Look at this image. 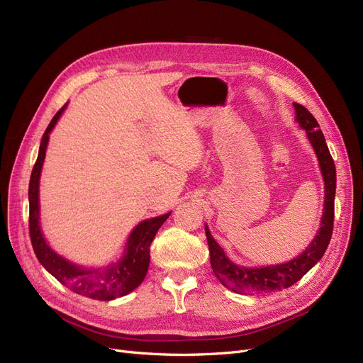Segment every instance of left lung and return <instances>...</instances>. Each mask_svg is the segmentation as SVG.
I'll list each match as a JSON object with an SVG mask.
<instances>
[{"label": "left lung", "instance_id": "obj_1", "mask_svg": "<svg viewBox=\"0 0 363 363\" xmlns=\"http://www.w3.org/2000/svg\"><path fill=\"white\" fill-rule=\"evenodd\" d=\"M296 110V122L302 129H306L313 149L318 157V164L325 180V211L322 216V226L318 229L315 238L308 245L307 250L298 257L289 260L286 264L271 265L262 268L238 267L226 257L225 252L211 237L206 226V235L210 249V264L213 272L219 281L237 294H268L291 287L301 280L325 255L333 229V204H335L337 171L333 159L329 153L325 135L320 131L314 116L298 103H294Z\"/></svg>", "mask_w": 363, "mask_h": 363}]
</instances>
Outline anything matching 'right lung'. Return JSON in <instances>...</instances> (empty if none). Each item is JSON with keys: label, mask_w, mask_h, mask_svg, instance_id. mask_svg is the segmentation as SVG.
<instances>
[{"label": "right lung", "mask_w": 363, "mask_h": 363, "mask_svg": "<svg viewBox=\"0 0 363 363\" xmlns=\"http://www.w3.org/2000/svg\"><path fill=\"white\" fill-rule=\"evenodd\" d=\"M65 107L67 106H64L53 116L46 133L43 134L37 161L31 172L30 189H28V198H30L31 244L40 264L45 267L57 281L68 287L69 291L91 299L111 301L133 292L135 287L141 284L144 277H146L150 262V244L159 228H161L164 222L168 219L169 213L141 222L131 232V235H129L123 257L118 264L111 265L106 269H83L77 265H72L67 259L56 255L49 247L45 238H43L38 223V183L43 161H45L46 156L49 134L56 125L57 119H60L62 111L65 110Z\"/></svg>", "instance_id": "right-lung-1"}]
</instances>
